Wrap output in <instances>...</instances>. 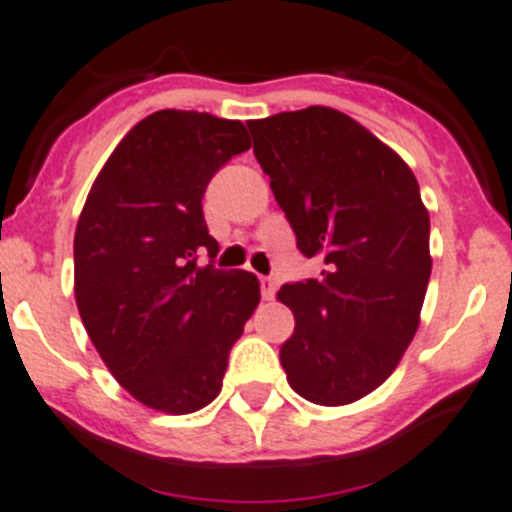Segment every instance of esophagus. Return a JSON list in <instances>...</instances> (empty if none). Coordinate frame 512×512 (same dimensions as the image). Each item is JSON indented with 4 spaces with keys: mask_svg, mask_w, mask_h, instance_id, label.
<instances>
[{
    "mask_svg": "<svg viewBox=\"0 0 512 512\" xmlns=\"http://www.w3.org/2000/svg\"><path fill=\"white\" fill-rule=\"evenodd\" d=\"M259 284H261V297H264V299H274L276 281L271 279V276H259Z\"/></svg>",
    "mask_w": 512,
    "mask_h": 512,
    "instance_id": "34e87169",
    "label": "esophagus"
}]
</instances>
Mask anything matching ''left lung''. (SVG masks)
Segmentation results:
<instances>
[{"label": "left lung", "instance_id": "8db88e82", "mask_svg": "<svg viewBox=\"0 0 512 512\" xmlns=\"http://www.w3.org/2000/svg\"><path fill=\"white\" fill-rule=\"evenodd\" d=\"M253 154L322 276L276 297L294 312L279 350L302 398L342 406L381 386L419 327L429 287V213L419 182L365 126L327 106L248 121Z\"/></svg>", "mask_w": 512, "mask_h": 512}]
</instances>
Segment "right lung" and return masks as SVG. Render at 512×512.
Masks as SVG:
<instances>
[{"label": "right lung", "instance_id": "obj_1", "mask_svg": "<svg viewBox=\"0 0 512 512\" xmlns=\"http://www.w3.org/2000/svg\"><path fill=\"white\" fill-rule=\"evenodd\" d=\"M248 147L241 121L157 111L121 139L83 205L78 312L116 381L149 409L208 406L261 299L253 274L215 269L218 241L203 215L208 182Z\"/></svg>", "mask_w": 512, "mask_h": 512}]
</instances>
